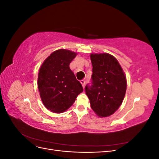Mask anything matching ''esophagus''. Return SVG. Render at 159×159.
Here are the masks:
<instances>
[{
    "label": "esophagus",
    "instance_id": "esophagus-1",
    "mask_svg": "<svg viewBox=\"0 0 159 159\" xmlns=\"http://www.w3.org/2000/svg\"><path fill=\"white\" fill-rule=\"evenodd\" d=\"M80 83L81 84V85H82V87L84 88V87H85V80H81V81H80Z\"/></svg>",
    "mask_w": 159,
    "mask_h": 159
}]
</instances>
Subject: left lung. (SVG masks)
<instances>
[{"instance_id": "1", "label": "left lung", "mask_w": 159, "mask_h": 159, "mask_svg": "<svg viewBox=\"0 0 159 159\" xmlns=\"http://www.w3.org/2000/svg\"><path fill=\"white\" fill-rule=\"evenodd\" d=\"M93 74L91 85L85 86L91 107L100 117H106L119 109L127 89V80L115 57L107 53L91 54Z\"/></svg>"}]
</instances>
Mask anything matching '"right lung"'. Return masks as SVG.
<instances>
[{
	"instance_id": "1",
	"label": "right lung",
	"mask_w": 159,
	"mask_h": 159,
	"mask_svg": "<svg viewBox=\"0 0 159 159\" xmlns=\"http://www.w3.org/2000/svg\"><path fill=\"white\" fill-rule=\"evenodd\" d=\"M76 55L77 53L68 50H56L44 60L39 70L38 88L43 104L52 112H64L84 90L70 68V64Z\"/></svg>"
}]
</instances>
